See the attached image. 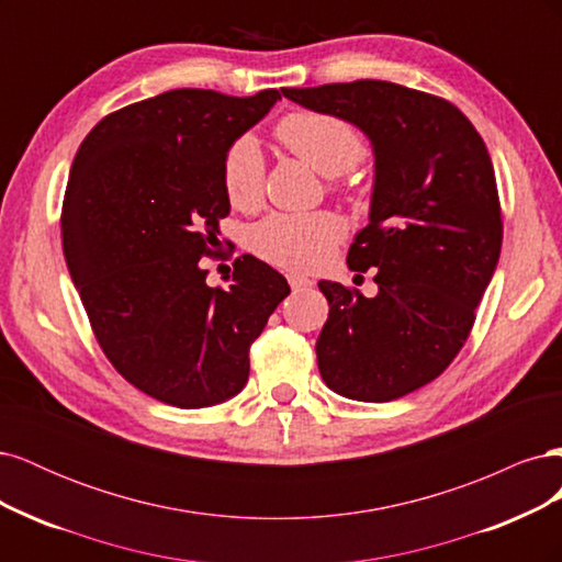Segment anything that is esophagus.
<instances>
[{
	"label": "esophagus",
	"instance_id": "34e87169",
	"mask_svg": "<svg viewBox=\"0 0 562 562\" xmlns=\"http://www.w3.org/2000/svg\"><path fill=\"white\" fill-rule=\"evenodd\" d=\"M288 283H291V288L293 291H304V288H310L314 281L312 279H307V277H302V274H288Z\"/></svg>",
	"mask_w": 562,
	"mask_h": 562
}]
</instances>
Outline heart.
I'll use <instances>...</instances> for the list:
<instances>
[{"mask_svg": "<svg viewBox=\"0 0 562 562\" xmlns=\"http://www.w3.org/2000/svg\"><path fill=\"white\" fill-rule=\"evenodd\" d=\"M277 138L316 173L337 178L366 155L361 133L339 116L295 112L283 116ZM265 157L252 135L236 138L223 157V187L234 209H252L262 196ZM342 217L330 211L271 213L250 229V246L265 260L291 269H316L330 260L345 236Z\"/></svg>", "mask_w": 562, "mask_h": 562, "instance_id": "1", "label": "heart"}]
</instances>
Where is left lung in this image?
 Returning a JSON list of instances; mask_svg holds the SVG:
<instances>
[{
	"label": "left lung",
	"mask_w": 562,
	"mask_h": 562,
	"mask_svg": "<svg viewBox=\"0 0 562 562\" xmlns=\"http://www.w3.org/2000/svg\"><path fill=\"white\" fill-rule=\"evenodd\" d=\"M283 95L363 131L375 157L368 225L347 265L378 269V295L318 281L330 304L316 339L321 378L345 398H401L452 363L495 274L502 213L487 147L448 100L401 83L361 79Z\"/></svg>",
	"instance_id": "8db88e82"
}]
</instances>
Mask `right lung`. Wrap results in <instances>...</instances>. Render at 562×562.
I'll list each match as a JSON object with an SVG mask.
<instances>
[{"mask_svg": "<svg viewBox=\"0 0 562 562\" xmlns=\"http://www.w3.org/2000/svg\"><path fill=\"white\" fill-rule=\"evenodd\" d=\"M281 100L176 89L108 114L83 138L63 201V250L110 363L135 389L194 411L248 382V349L291 285L241 255L206 285L229 215L223 157Z\"/></svg>", "mask_w": 562, "mask_h": 562, "instance_id": "1", "label": "right lung"}]
</instances>
